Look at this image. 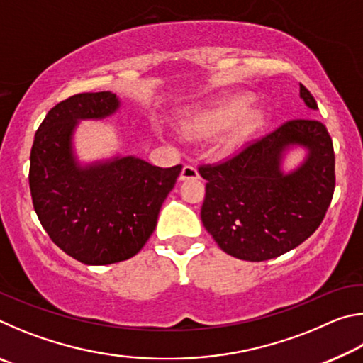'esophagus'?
Segmentation results:
<instances>
[{
  "mask_svg": "<svg viewBox=\"0 0 363 363\" xmlns=\"http://www.w3.org/2000/svg\"><path fill=\"white\" fill-rule=\"evenodd\" d=\"M199 169L192 164H186L181 171V181H189V179H199Z\"/></svg>",
  "mask_w": 363,
  "mask_h": 363,
  "instance_id": "obj_1",
  "label": "esophagus"
}]
</instances>
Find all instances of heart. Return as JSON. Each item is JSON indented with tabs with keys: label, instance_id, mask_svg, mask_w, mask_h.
Wrapping results in <instances>:
<instances>
[{
	"label": "heart",
	"instance_id": "b5f03b06",
	"mask_svg": "<svg viewBox=\"0 0 363 363\" xmlns=\"http://www.w3.org/2000/svg\"><path fill=\"white\" fill-rule=\"evenodd\" d=\"M248 97L219 104L218 107L189 113L181 121V131L187 138L210 139L223 131L219 144L224 149L240 144L259 123V115L255 110H243L248 104Z\"/></svg>",
	"mask_w": 363,
	"mask_h": 363
}]
</instances>
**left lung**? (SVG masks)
I'll use <instances>...</instances> for the list:
<instances>
[{"label":"left lung","mask_w":363,"mask_h":363,"mask_svg":"<svg viewBox=\"0 0 363 363\" xmlns=\"http://www.w3.org/2000/svg\"><path fill=\"white\" fill-rule=\"evenodd\" d=\"M299 97L317 102L303 84ZM291 151L303 158L284 163ZM201 223L224 253L259 262L286 253L323 220L335 190V152L320 121L293 120L218 167H201Z\"/></svg>","instance_id":"1"}]
</instances>
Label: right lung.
Returning a JSON list of instances; mask_svg holds the SVG:
<instances>
[{"label":"right lung","instance_id":"right-lung-1","mask_svg":"<svg viewBox=\"0 0 363 363\" xmlns=\"http://www.w3.org/2000/svg\"><path fill=\"white\" fill-rule=\"evenodd\" d=\"M110 91L83 93L49 110L30 153V192L43 229L57 247L86 266L130 259L149 240L164 199L182 167H153L116 152L94 162L79 160V121L120 112Z\"/></svg>","mask_w":363,"mask_h":363}]
</instances>
